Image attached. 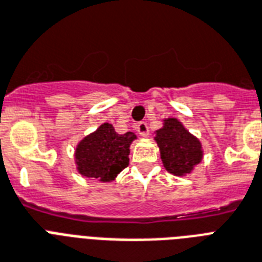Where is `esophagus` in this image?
Masks as SVG:
<instances>
[{
    "label": "esophagus",
    "mask_w": 262,
    "mask_h": 262,
    "mask_svg": "<svg viewBox=\"0 0 262 262\" xmlns=\"http://www.w3.org/2000/svg\"><path fill=\"white\" fill-rule=\"evenodd\" d=\"M136 129H137V132H139V135L141 136V137H147L148 133H149V130H148V125L145 122L137 123Z\"/></svg>",
    "instance_id": "obj_1"
}]
</instances>
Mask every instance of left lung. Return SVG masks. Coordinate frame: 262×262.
Returning <instances> with one entry per match:
<instances>
[{
	"mask_svg": "<svg viewBox=\"0 0 262 262\" xmlns=\"http://www.w3.org/2000/svg\"><path fill=\"white\" fill-rule=\"evenodd\" d=\"M155 141L164 168L175 177L190 174L204 158V149L195 136L177 118L163 119V126L155 132Z\"/></svg>",
	"mask_w": 262,
	"mask_h": 262,
	"instance_id": "1",
	"label": "left lung"
}]
</instances>
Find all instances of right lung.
I'll use <instances>...</instances> for the list:
<instances>
[{
    "label": "right lung",
    "mask_w": 262,
    "mask_h": 262,
    "mask_svg": "<svg viewBox=\"0 0 262 262\" xmlns=\"http://www.w3.org/2000/svg\"><path fill=\"white\" fill-rule=\"evenodd\" d=\"M137 139L133 132L118 135L108 122L80 140L75 149V164L79 174L99 182H113L129 164L130 144Z\"/></svg>",
    "instance_id": "right-lung-1"
}]
</instances>
